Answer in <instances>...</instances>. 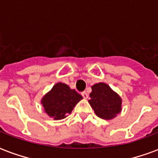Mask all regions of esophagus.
I'll list each match as a JSON object with an SVG mask.
<instances>
[{
  "label": "esophagus",
  "mask_w": 158,
  "mask_h": 158,
  "mask_svg": "<svg viewBox=\"0 0 158 158\" xmlns=\"http://www.w3.org/2000/svg\"><path fill=\"white\" fill-rule=\"evenodd\" d=\"M81 95H82L83 98H84V99H87V98H88V94H87L85 91H83V92L81 93Z\"/></svg>",
  "instance_id": "1"
}]
</instances>
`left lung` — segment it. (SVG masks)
Here are the masks:
<instances>
[{
	"instance_id": "left-lung-1",
	"label": "left lung",
	"mask_w": 158,
	"mask_h": 158,
	"mask_svg": "<svg viewBox=\"0 0 158 158\" xmlns=\"http://www.w3.org/2000/svg\"><path fill=\"white\" fill-rule=\"evenodd\" d=\"M89 103L97 116L102 119H113L121 112L122 100L105 83H98L91 87Z\"/></svg>"
}]
</instances>
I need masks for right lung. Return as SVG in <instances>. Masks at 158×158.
Returning a JSON list of instances; mask_svg holds the SVG:
<instances>
[{
  "mask_svg": "<svg viewBox=\"0 0 158 158\" xmlns=\"http://www.w3.org/2000/svg\"><path fill=\"white\" fill-rule=\"evenodd\" d=\"M83 97L63 83H57L42 98L41 104L48 116L56 120L65 118Z\"/></svg>",
  "mask_w": 158,
  "mask_h": 158,
  "instance_id": "1",
  "label": "right lung"
}]
</instances>
